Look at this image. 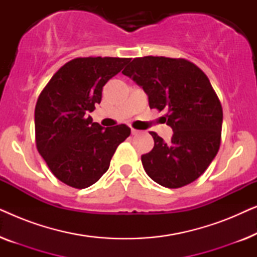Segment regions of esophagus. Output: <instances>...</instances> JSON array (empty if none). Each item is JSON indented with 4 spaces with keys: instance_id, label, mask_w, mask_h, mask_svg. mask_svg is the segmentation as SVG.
<instances>
[{
    "instance_id": "esophagus-1",
    "label": "esophagus",
    "mask_w": 257,
    "mask_h": 257,
    "mask_svg": "<svg viewBox=\"0 0 257 257\" xmlns=\"http://www.w3.org/2000/svg\"><path fill=\"white\" fill-rule=\"evenodd\" d=\"M131 133L133 136H137L139 135V133H142V131H139V130H136V128H131Z\"/></svg>"
}]
</instances>
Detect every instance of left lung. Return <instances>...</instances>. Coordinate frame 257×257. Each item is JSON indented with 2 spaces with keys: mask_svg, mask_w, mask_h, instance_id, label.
<instances>
[{
  "mask_svg": "<svg viewBox=\"0 0 257 257\" xmlns=\"http://www.w3.org/2000/svg\"><path fill=\"white\" fill-rule=\"evenodd\" d=\"M122 73L143 87L151 108L170 112L164 119L173 130L171 140L151 132L154 147L142 157L147 175L167 188L196 180L214 160L221 142L222 107L209 79L186 59L153 56L135 58Z\"/></svg>",
  "mask_w": 257,
  "mask_h": 257,
  "instance_id": "left-lung-1",
  "label": "left lung"
}]
</instances>
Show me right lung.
Masks as SVG:
<instances>
[{"instance_id":"add662e5","label":"right lung","mask_w":257,"mask_h":257,"mask_svg":"<svg viewBox=\"0 0 257 257\" xmlns=\"http://www.w3.org/2000/svg\"><path fill=\"white\" fill-rule=\"evenodd\" d=\"M128 58H76L63 65L38 97L35 107L37 150L52 174L73 188H86L110 167L118 145L131 128L103 127L89 112L101 100L103 86Z\"/></svg>"}]
</instances>
